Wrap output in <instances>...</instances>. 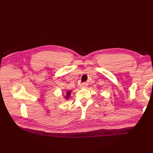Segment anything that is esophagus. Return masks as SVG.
Masks as SVG:
<instances>
[{
  "label": "esophagus",
  "instance_id": "obj_1",
  "mask_svg": "<svg viewBox=\"0 0 153 153\" xmlns=\"http://www.w3.org/2000/svg\"><path fill=\"white\" fill-rule=\"evenodd\" d=\"M88 86V84L86 82H84V83H82V84H81L80 85V87L82 88V89H84V88H87Z\"/></svg>",
  "mask_w": 153,
  "mask_h": 153
}]
</instances>
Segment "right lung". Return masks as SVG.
Listing matches in <instances>:
<instances>
[{
  "mask_svg": "<svg viewBox=\"0 0 153 153\" xmlns=\"http://www.w3.org/2000/svg\"><path fill=\"white\" fill-rule=\"evenodd\" d=\"M71 92V91H68V92H67V93H66V98L67 99H68V98H69V95H70Z\"/></svg>",
  "mask_w": 153,
  "mask_h": 153,
  "instance_id": "right-lung-1",
  "label": "right lung"
}]
</instances>
